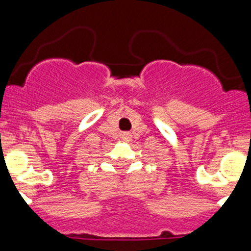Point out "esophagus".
<instances>
[{
	"instance_id": "obj_1",
	"label": "esophagus",
	"mask_w": 251,
	"mask_h": 251,
	"mask_svg": "<svg viewBox=\"0 0 251 251\" xmlns=\"http://www.w3.org/2000/svg\"><path fill=\"white\" fill-rule=\"evenodd\" d=\"M131 137H132V135H131L130 132H124L123 135H121V138H123V141H125V142L131 141Z\"/></svg>"
}]
</instances>
